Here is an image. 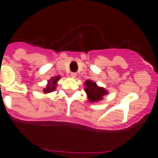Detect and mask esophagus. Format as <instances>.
<instances>
[{"instance_id": "esophagus-1", "label": "esophagus", "mask_w": 158, "mask_h": 158, "mask_svg": "<svg viewBox=\"0 0 158 158\" xmlns=\"http://www.w3.org/2000/svg\"><path fill=\"white\" fill-rule=\"evenodd\" d=\"M71 77H73V78H75L76 77H77V73H75V72H72V73H71Z\"/></svg>"}]
</instances>
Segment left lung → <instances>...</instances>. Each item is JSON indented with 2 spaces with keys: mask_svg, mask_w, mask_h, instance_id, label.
Here are the masks:
<instances>
[{
  "mask_svg": "<svg viewBox=\"0 0 158 158\" xmlns=\"http://www.w3.org/2000/svg\"><path fill=\"white\" fill-rule=\"evenodd\" d=\"M85 85L86 87L85 90L87 94V97H88L87 98L90 102H95V101H98L100 100L103 99V96H104L108 93L104 88L99 87L95 82L93 81H86Z\"/></svg>",
  "mask_w": 158,
  "mask_h": 158,
  "instance_id": "obj_1",
  "label": "left lung"
}]
</instances>
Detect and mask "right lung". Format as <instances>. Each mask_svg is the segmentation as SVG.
Here are the masks:
<instances>
[{"label":"right lung","instance_id":"add662e5","mask_svg":"<svg viewBox=\"0 0 158 158\" xmlns=\"http://www.w3.org/2000/svg\"><path fill=\"white\" fill-rule=\"evenodd\" d=\"M60 77H56L55 78H52L51 80L49 81V83L47 85V87L44 89V93H49L54 91L55 89L56 85H57V81L59 80Z\"/></svg>","mask_w":158,"mask_h":158}]
</instances>
